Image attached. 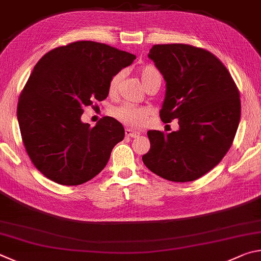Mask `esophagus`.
<instances>
[{"instance_id":"34e87169","label":"esophagus","mask_w":261,"mask_h":261,"mask_svg":"<svg viewBox=\"0 0 261 261\" xmlns=\"http://www.w3.org/2000/svg\"><path fill=\"white\" fill-rule=\"evenodd\" d=\"M125 134H126L127 138H138V136L140 135V132L130 129V128H126Z\"/></svg>"}]
</instances>
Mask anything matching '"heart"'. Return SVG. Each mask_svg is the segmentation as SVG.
Returning a JSON list of instances; mask_svg holds the SVG:
<instances>
[{
	"instance_id": "1",
	"label": "heart",
	"mask_w": 261,
	"mask_h": 261,
	"mask_svg": "<svg viewBox=\"0 0 261 261\" xmlns=\"http://www.w3.org/2000/svg\"><path fill=\"white\" fill-rule=\"evenodd\" d=\"M122 72H118L114 74L109 82V94L113 96L118 93L119 86L122 80ZM140 77L145 88H149L153 82H162V75L154 66L144 65L140 68ZM113 117L122 122L123 125L132 127H142L147 123L150 112L147 109L135 107L132 104H121L114 108L112 111Z\"/></svg>"
}]
</instances>
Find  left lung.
<instances>
[{
	"instance_id": "obj_1",
	"label": "left lung",
	"mask_w": 261,
	"mask_h": 261,
	"mask_svg": "<svg viewBox=\"0 0 261 261\" xmlns=\"http://www.w3.org/2000/svg\"><path fill=\"white\" fill-rule=\"evenodd\" d=\"M149 58L166 81L161 119L172 133L149 130L144 165L163 179L189 182L216 167L230 149L241 119L240 91L212 53L186 43L154 44Z\"/></svg>"
}]
</instances>
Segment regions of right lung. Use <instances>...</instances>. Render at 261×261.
I'll return each instance as SVG.
<instances>
[{
	"label": "right lung",
	"instance_id": "obj_1",
	"mask_svg": "<svg viewBox=\"0 0 261 261\" xmlns=\"http://www.w3.org/2000/svg\"><path fill=\"white\" fill-rule=\"evenodd\" d=\"M133 54L105 43L76 41L36 63L17 105L21 140L33 165L56 184L77 186L103 170L125 138L120 122H81L85 107L109 95V82L134 62Z\"/></svg>",
	"mask_w": 261,
	"mask_h": 261
}]
</instances>
